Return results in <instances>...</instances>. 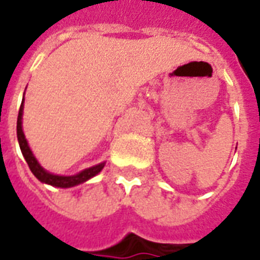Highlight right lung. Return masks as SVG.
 I'll use <instances>...</instances> for the list:
<instances>
[{
  "instance_id": "1",
  "label": "right lung",
  "mask_w": 260,
  "mask_h": 260,
  "mask_svg": "<svg viewBox=\"0 0 260 260\" xmlns=\"http://www.w3.org/2000/svg\"><path fill=\"white\" fill-rule=\"evenodd\" d=\"M22 115H23V102L20 104L19 114H18V122H16V134H18V142H19L20 150H22V154L25 157L26 163L29 166L30 171L35 174L37 180L42 181L43 184H48V185L58 186V188H71V186L79 185V184H83L85 181L90 180L91 177L97 175L104 167L106 163H100L97 166H93L90 169H86L83 171H80L79 174L76 175H55L48 173L46 170L43 169L42 166L39 164V161L36 160V157L33 156L30 147L27 145V141H26L25 134L22 131Z\"/></svg>"
}]
</instances>
